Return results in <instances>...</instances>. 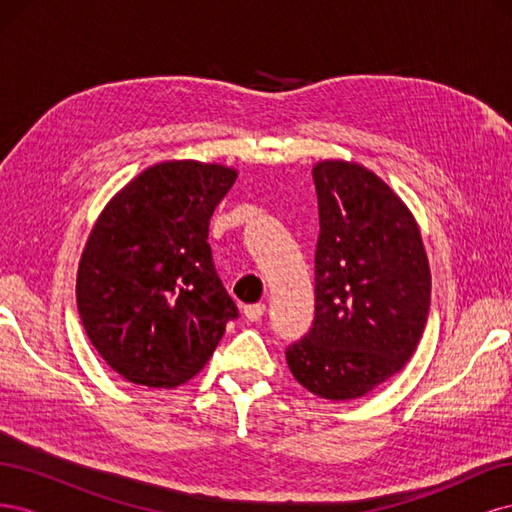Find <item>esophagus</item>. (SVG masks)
<instances>
[{
  "mask_svg": "<svg viewBox=\"0 0 512 512\" xmlns=\"http://www.w3.org/2000/svg\"><path fill=\"white\" fill-rule=\"evenodd\" d=\"M267 312V305L265 303H254V305H245L243 307V314L250 322H258L262 316Z\"/></svg>",
  "mask_w": 512,
  "mask_h": 512,
  "instance_id": "1",
  "label": "esophagus"
}]
</instances>
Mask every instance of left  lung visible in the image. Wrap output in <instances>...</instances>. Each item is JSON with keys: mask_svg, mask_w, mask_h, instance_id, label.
I'll use <instances>...</instances> for the list:
<instances>
[{"mask_svg": "<svg viewBox=\"0 0 512 512\" xmlns=\"http://www.w3.org/2000/svg\"><path fill=\"white\" fill-rule=\"evenodd\" d=\"M312 173L316 314L286 363L309 393L348 401L412 359L429 314V260L412 211L376 173L346 160H322Z\"/></svg>", "mask_w": 512, "mask_h": 512, "instance_id": "left-lung-1", "label": "left lung"}]
</instances>
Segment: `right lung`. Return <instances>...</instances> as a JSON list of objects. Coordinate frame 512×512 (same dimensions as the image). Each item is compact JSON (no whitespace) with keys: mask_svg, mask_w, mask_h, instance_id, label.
<instances>
[{"mask_svg":"<svg viewBox=\"0 0 512 512\" xmlns=\"http://www.w3.org/2000/svg\"><path fill=\"white\" fill-rule=\"evenodd\" d=\"M235 179V168L215 162L153 164L91 228L76 303L91 346L128 382H188L237 318L207 243L211 215Z\"/></svg>","mask_w":512,"mask_h":512,"instance_id":"right-lung-1","label":"right lung"}]
</instances>
